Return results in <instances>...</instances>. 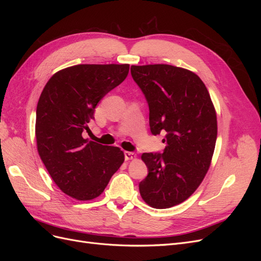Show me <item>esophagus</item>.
Masks as SVG:
<instances>
[{
	"instance_id": "obj_1",
	"label": "esophagus",
	"mask_w": 261,
	"mask_h": 261,
	"mask_svg": "<svg viewBox=\"0 0 261 261\" xmlns=\"http://www.w3.org/2000/svg\"><path fill=\"white\" fill-rule=\"evenodd\" d=\"M124 156H125V160H133L136 158V153L130 152V151H125Z\"/></svg>"
}]
</instances>
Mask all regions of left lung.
<instances>
[{
  "label": "left lung",
  "instance_id": "1",
  "mask_svg": "<svg viewBox=\"0 0 261 261\" xmlns=\"http://www.w3.org/2000/svg\"><path fill=\"white\" fill-rule=\"evenodd\" d=\"M149 107L152 135L164 134L162 153H143L148 175L139 183L143 199L165 209L186 200L209 170L217 141V114L210 94L191 70L168 64L130 67Z\"/></svg>",
  "mask_w": 261,
  "mask_h": 261
}]
</instances>
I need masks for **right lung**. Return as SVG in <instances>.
<instances>
[{"label": "right lung", "mask_w": 261, "mask_h": 261, "mask_svg": "<svg viewBox=\"0 0 261 261\" xmlns=\"http://www.w3.org/2000/svg\"><path fill=\"white\" fill-rule=\"evenodd\" d=\"M128 64H81L55 73L43 88L36 112L38 152L54 183L77 200L103 193L124 162L118 147L85 139L94 109L127 77Z\"/></svg>", "instance_id": "1"}]
</instances>
